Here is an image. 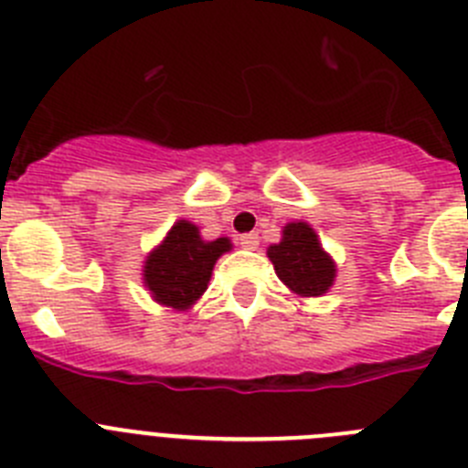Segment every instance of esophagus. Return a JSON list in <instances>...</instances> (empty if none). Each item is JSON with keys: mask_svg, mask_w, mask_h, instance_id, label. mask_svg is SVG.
Returning <instances> with one entry per match:
<instances>
[{"mask_svg": "<svg viewBox=\"0 0 468 468\" xmlns=\"http://www.w3.org/2000/svg\"><path fill=\"white\" fill-rule=\"evenodd\" d=\"M239 243H241V248H246V250H255V248L260 246V237L253 234V231H250V234H241V237H239Z\"/></svg>", "mask_w": 468, "mask_h": 468, "instance_id": "obj_1", "label": "esophagus"}]
</instances>
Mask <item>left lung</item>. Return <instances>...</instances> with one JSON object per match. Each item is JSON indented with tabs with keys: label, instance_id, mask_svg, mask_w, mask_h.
Here are the masks:
<instances>
[{
	"label": "left lung",
	"instance_id": "left-lung-1",
	"mask_svg": "<svg viewBox=\"0 0 468 468\" xmlns=\"http://www.w3.org/2000/svg\"><path fill=\"white\" fill-rule=\"evenodd\" d=\"M267 258L283 285L297 297H321L333 288L337 264L325 253L309 222H288L281 241L267 248Z\"/></svg>",
	"mask_w": 468,
	"mask_h": 468
}]
</instances>
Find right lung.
I'll list each match as a JSON object with an SVG mask.
<instances>
[{"label":"right lung","mask_w":468,"mask_h":468,"mask_svg":"<svg viewBox=\"0 0 468 468\" xmlns=\"http://www.w3.org/2000/svg\"><path fill=\"white\" fill-rule=\"evenodd\" d=\"M229 250L227 237L206 241L194 222L177 220L144 258L143 285L161 307L187 312L208 288L215 262Z\"/></svg>","instance_id":"add662e5"}]
</instances>
